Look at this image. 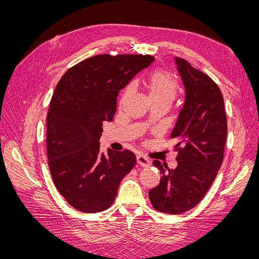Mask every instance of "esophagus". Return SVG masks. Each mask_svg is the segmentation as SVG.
Listing matches in <instances>:
<instances>
[{
  "instance_id": "34e87169",
  "label": "esophagus",
  "mask_w": 259,
  "mask_h": 259,
  "mask_svg": "<svg viewBox=\"0 0 259 259\" xmlns=\"http://www.w3.org/2000/svg\"><path fill=\"white\" fill-rule=\"evenodd\" d=\"M136 161H137V164H139V165L143 166V167L150 166V164H151L150 160H149V159L147 158V156H145V155H143V154H137Z\"/></svg>"
}]
</instances>
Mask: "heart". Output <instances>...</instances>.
I'll list each match as a JSON object with an SVG mask.
<instances>
[{"label":"heart","mask_w":259,"mask_h":259,"mask_svg":"<svg viewBox=\"0 0 259 259\" xmlns=\"http://www.w3.org/2000/svg\"><path fill=\"white\" fill-rule=\"evenodd\" d=\"M132 92V88L124 91L121 101L126 99ZM148 92L152 103H166L170 105L173 103L177 94V83L175 77L166 71L158 70L154 71L148 80Z\"/></svg>","instance_id":"1"}]
</instances>
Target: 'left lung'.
I'll return each instance as SVG.
<instances>
[{
  "label": "left lung",
  "instance_id": "left-lung-1",
  "mask_svg": "<svg viewBox=\"0 0 259 259\" xmlns=\"http://www.w3.org/2000/svg\"><path fill=\"white\" fill-rule=\"evenodd\" d=\"M185 88V101L170 138L177 143V166L155 160L161 182L149 191L153 207L167 214L193 208L204 198L224 160L227 117L223 94L208 75L174 57Z\"/></svg>",
  "mask_w": 259,
  "mask_h": 259
}]
</instances>
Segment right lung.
I'll return each mask as SVG.
<instances>
[{"label": "right lung", "mask_w": 259, "mask_h": 259, "mask_svg": "<svg viewBox=\"0 0 259 259\" xmlns=\"http://www.w3.org/2000/svg\"><path fill=\"white\" fill-rule=\"evenodd\" d=\"M150 55H97L69 69L58 82L46 119L48 158L59 193L84 213L110 207L122 179L134 167L130 150L100 152L103 123L113 120L116 97Z\"/></svg>", "instance_id": "1"}]
</instances>
